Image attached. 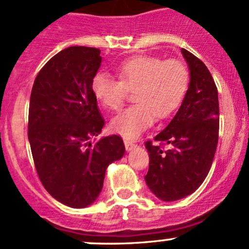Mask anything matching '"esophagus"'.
Instances as JSON below:
<instances>
[{
	"mask_svg": "<svg viewBox=\"0 0 249 249\" xmlns=\"http://www.w3.org/2000/svg\"><path fill=\"white\" fill-rule=\"evenodd\" d=\"M124 144H125V148H126V150H131L137 147V143H135L134 141H130V140H124Z\"/></svg>",
	"mask_w": 249,
	"mask_h": 249,
	"instance_id": "obj_1",
	"label": "esophagus"
}]
</instances>
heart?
Masks as SVG:
<instances>
[{"label": "heart", "instance_id": "1", "mask_svg": "<svg viewBox=\"0 0 249 249\" xmlns=\"http://www.w3.org/2000/svg\"><path fill=\"white\" fill-rule=\"evenodd\" d=\"M118 79L97 72L91 79V92L101 106L122 108L129 91L136 104L113 118L110 127L125 137L139 136L154 120L164 119L179 108L189 89L190 72L178 59L135 56L120 62Z\"/></svg>", "mask_w": 249, "mask_h": 249}]
</instances>
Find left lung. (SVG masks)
<instances>
[{
	"mask_svg": "<svg viewBox=\"0 0 249 249\" xmlns=\"http://www.w3.org/2000/svg\"><path fill=\"white\" fill-rule=\"evenodd\" d=\"M190 83L182 106L169 125L144 143L149 169L144 179L162 201H176L194 193L212 166L219 136L218 90L206 65L182 49ZM164 145H169L165 150Z\"/></svg>",
	"mask_w": 249,
	"mask_h": 249,
	"instance_id": "obj_1",
	"label": "left lung"
}]
</instances>
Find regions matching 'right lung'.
I'll return each instance as SVG.
<instances>
[{
	"label": "right lung",
	"mask_w": 249,
	"mask_h": 249,
	"mask_svg": "<svg viewBox=\"0 0 249 249\" xmlns=\"http://www.w3.org/2000/svg\"><path fill=\"white\" fill-rule=\"evenodd\" d=\"M101 50L69 47L52 57L34 82L29 141L39 180L54 199L74 208L99 196L110 162L125 153L118 135L91 143L105 125L91 92Z\"/></svg>",
	"instance_id": "obj_1"
}]
</instances>
